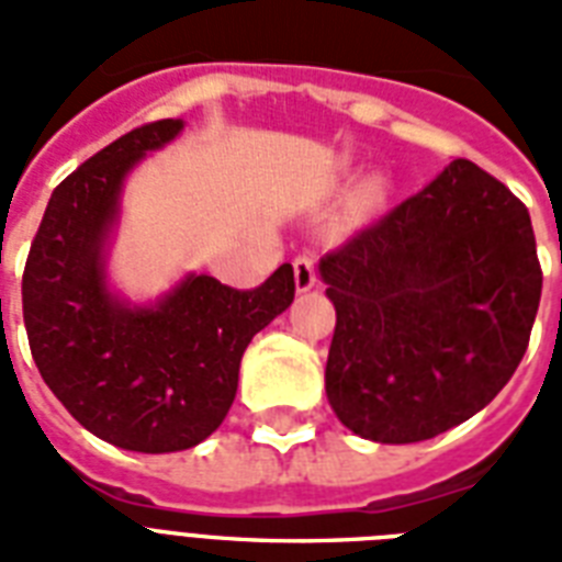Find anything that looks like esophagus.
I'll list each match as a JSON object with an SVG mask.
<instances>
[{
	"label": "esophagus",
	"mask_w": 562,
	"mask_h": 562,
	"mask_svg": "<svg viewBox=\"0 0 562 562\" xmlns=\"http://www.w3.org/2000/svg\"><path fill=\"white\" fill-rule=\"evenodd\" d=\"M294 282H297V291L315 289L317 271H315V259H312V254H300L297 259H294Z\"/></svg>",
	"instance_id": "34e87169"
}]
</instances>
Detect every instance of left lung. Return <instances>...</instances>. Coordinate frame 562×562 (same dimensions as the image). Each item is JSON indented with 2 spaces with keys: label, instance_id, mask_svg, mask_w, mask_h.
<instances>
[{
  "label": "left lung",
  "instance_id": "left-lung-1",
  "mask_svg": "<svg viewBox=\"0 0 562 562\" xmlns=\"http://www.w3.org/2000/svg\"><path fill=\"white\" fill-rule=\"evenodd\" d=\"M321 277L335 306L326 396L375 443L428 440L490 405L542 294L531 215L470 160L329 250Z\"/></svg>",
  "mask_w": 562,
  "mask_h": 562
}]
</instances>
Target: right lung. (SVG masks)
Listing matches in <instances>:
<instances>
[{"label":"right lung","mask_w":562,"mask_h":562,"mask_svg":"<svg viewBox=\"0 0 562 562\" xmlns=\"http://www.w3.org/2000/svg\"><path fill=\"white\" fill-rule=\"evenodd\" d=\"M183 131L160 119L78 166L52 192L22 273V317L43 382L101 440L127 452L192 449L224 423L238 364L294 300V268L238 291L189 273L154 306L108 285V241L127 171Z\"/></svg>","instance_id":"1"}]
</instances>
